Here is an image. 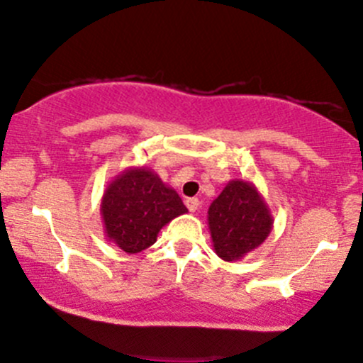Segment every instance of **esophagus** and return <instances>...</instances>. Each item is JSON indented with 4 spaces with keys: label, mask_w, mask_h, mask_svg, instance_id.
<instances>
[{
    "label": "esophagus",
    "mask_w": 363,
    "mask_h": 363,
    "mask_svg": "<svg viewBox=\"0 0 363 363\" xmlns=\"http://www.w3.org/2000/svg\"><path fill=\"white\" fill-rule=\"evenodd\" d=\"M185 204H186V208H189V211H196L197 208H199V199H197V197H190V199H186L185 201Z\"/></svg>",
    "instance_id": "34e87169"
}]
</instances>
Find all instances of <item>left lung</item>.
Segmentation results:
<instances>
[{"mask_svg":"<svg viewBox=\"0 0 363 363\" xmlns=\"http://www.w3.org/2000/svg\"><path fill=\"white\" fill-rule=\"evenodd\" d=\"M208 228L215 254L238 261L268 238L274 217L252 182L231 180L208 208Z\"/></svg>","mask_w":363,"mask_h":363,"instance_id":"obj_1","label":"left lung"}]
</instances>
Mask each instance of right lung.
Wrapping results in <instances>:
<instances>
[{
    "label": "right lung",
    "mask_w": 363,
    "mask_h": 363,
    "mask_svg": "<svg viewBox=\"0 0 363 363\" xmlns=\"http://www.w3.org/2000/svg\"><path fill=\"white\" fill-rule=\"evenodd\" d=\"M186 213L182 197L150 167H127L109 182L100 203L107 240L127 254L157 242L159 231Z\"/></svg>",
    "instance_id": "1"
}]
</instances>
